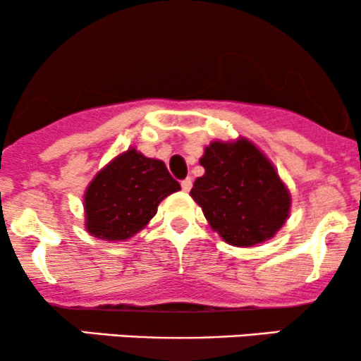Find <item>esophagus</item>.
Returning a JSON list of instances; mask_svg holds the SVG:
<instances>
[{"mask_svg":"<svg viewBox=\"0 0 361 361\" xmlns=\"http://www.w3.org/2000/svg\"><path fill=\"white\" fill-rule=\"evenodd\" d=\"M181 188H183V192H190V190H192V180H190V178H185V180L181 181Z\"/></svg>","mask_w":361,"mask_h":361,"instance_id":"34e87169","label":"esophagus"}]
</instances>
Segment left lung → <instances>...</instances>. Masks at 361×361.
Masks as SVG:
<instances>
[{"label":"left lung","instance_id":"1","mask_svg":"<svg viewBox=\"0 0 361 361\" xmlns=\"http://www.w3.org/2000/svg\"><path fill=\"white\" fill-rule=\"evenodd\" d=\"M200 164L205 175L195 180L190 195L224 241L252 246L270 239L287 221V188L250 140L212 142Z\"/></svg>","mask_w":361,"mask_h":361}]
</instances>
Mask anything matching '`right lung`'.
<instances>
[{"instance_id": "obj_1", "label": "right lung", "mask_w": 361, "mask_h": 361, "mask_svg": "<svg viewBox=\"0 0 361 361\" xmlns=\"http://www.w3.org/2000/svg\"><path fill=\"white\" fill-rule=\"evenodd\" d=\"M180 188L163 161L128 149L102 169L86 190V229L109 241L128 239L154 217L163 198Z\"/></svg>"}]
</instances>
